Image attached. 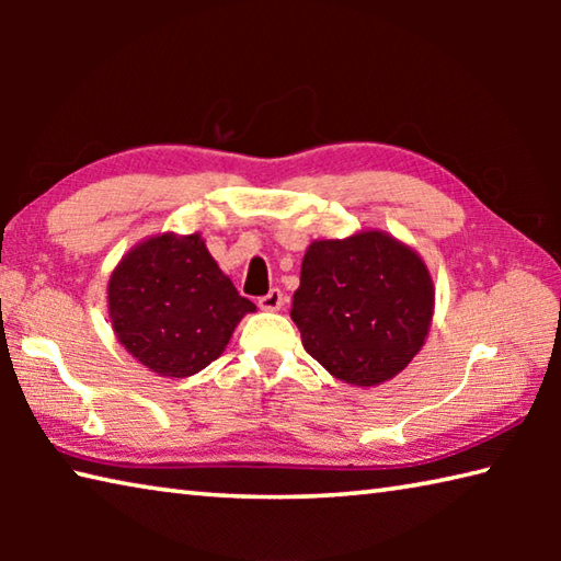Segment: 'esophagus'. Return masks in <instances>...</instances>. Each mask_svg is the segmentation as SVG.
Returning <instances> with one entry per match:
<instances>
[{
    "label": "esophagus",
    "instance_id": "obj_1",
    "mask_svg": "<svg viewBox=\"0 0 561 561\" xmlns=\"http://www.w3.org/2000/svg\"><path fill=\"white\" fill-rule=\"evenodd\" d=\"M282 304H284V294L277 287L270 289L267 294H264V297H260V307L264 311H277V309H282Z\"/></svg>",
    "mask_w": 561,
    "mask_h": 561
}]
</instances>
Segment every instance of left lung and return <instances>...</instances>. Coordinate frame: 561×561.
Returning <instances> with one entry per match:
<instances>
[{"label": "left lung", "instance_id": "left-lung-1", "mask_svg": "<svg viewBox=\"0 0 561 561\" xmlns=\"http://www.w3.org/2000/svg\"><path fill=\"white\" fill-rule=\"evenodd\" d=\"M423 260L386 232L311 242L294 291L301 344L331 376L378 386L421 351L433 319Z\"/></svg>", "mask_w": 561, "mask_h": 561}]
</instances>
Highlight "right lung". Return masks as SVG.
Segmentation results:
<instances>
[{
	"instance_id": "add662e5",
	"label": "right lung",
	"mask_w": 561,
	"mask_h": 561,
	"mask_svg": "<svg viewBox=\"0 0 561 561\" xmlns=\"http://www.w3.org/2000/svg\"><path fill=\"white\" fill-rule=\"evenodd\" d=\"M250 299L240 297L201 234H158L121 260L108 282L113 331L160 376L185 378L215 360Z\"/></svg>"
}]
</instances>
